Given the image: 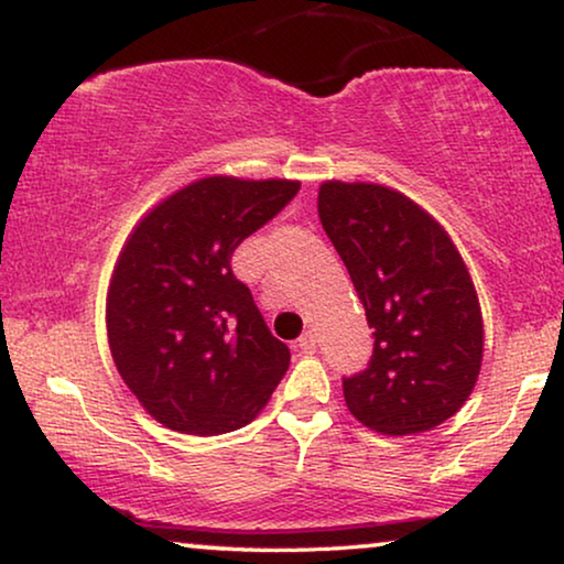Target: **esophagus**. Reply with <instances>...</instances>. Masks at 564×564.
<instances>
[{
  "instance_id": "1",
  "label": "esophagus",
  "mask_w": 564,
  "mask_h": 564,
  "mask_svg": "<svg viewBox=\"0 0 564 564\" xmlns=\"http://www.w3.org/2000/svg\"><path fill=\"white\" fill-rule=\"evenodd\" d=\"M300 351H303V354H313L315 351V334H313V330H305V334L303 336H300Z\"/></svg>"
}]
</instances>
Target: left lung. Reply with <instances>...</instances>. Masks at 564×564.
<instances>
[{
    "instance_id": "obj_1",
    "label": "left lung",
    "mask_w": 564,
    "mask_h": 564,
    "mask_svg": "<svg viewBox=\"0 0 564 564\" xmlns=\"http://www.w3.org/2000/svg\"><path fill=\"white\" fill-rule=\"evenodd\" d=\"M318 215L375 328L372 361L344 380L361 426L388 436L431 431L473 395L482 311L452 236L403 192L326 180Z\"/></svg>"
}]
</instances>
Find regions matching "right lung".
<instances>
[{
    "mask_svg": "<svg viewBox=\"0 0 564 564\" xmlns=\"http://www.w3.org/2000/svg\"><path fill=\"white\" fill-rule=\"evenodd\" d=\"M297 180L213 174L135 223L107 288V341L143 411L180 434L251 423L290 367L230 257L297 195Z\"/></svg>",
    "mask_w": 564,
    "mask_h": 564,
    "instance_id": "1",
    "label": "right lung"
}]
</instances>
